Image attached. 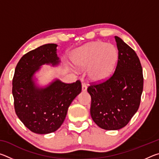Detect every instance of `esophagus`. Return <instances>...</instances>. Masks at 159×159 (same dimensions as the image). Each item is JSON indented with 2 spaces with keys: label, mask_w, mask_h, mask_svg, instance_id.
<instances>
[{
  "label": "esophagus",
  "mask_w": 159,
  "mask_h": 159,
  "mask_svg": "<svg viewBox=\"0 0 159 159\" xmlns=\"http://www.w3.org/2000/svg\"><path fill=\"white\" fill-rule=\"evenodd\" d=\"M87 90V86L85 84V83H82V91L83 92H85Z\"/></svg>",
  "instance_id": "34e87169"
}]
</instances>
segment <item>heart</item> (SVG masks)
<instances>
[{"instance_id":"heart-1","label":"heart","mask_w":159,"mask_h":159,"mask_svg":"<svg viewBox=\"0 0 159 159\" xmlns=\"http://www.w3.org/2000/svg\"><path fill=\"white\" fill-rule=\"evenodd\" d=\"M118 50L114 45L104 42L90 43L74 51L71 61L79 69L88 68L91 81L100 83L111 77L116 66Z\"/></svg>"}]
</instances>
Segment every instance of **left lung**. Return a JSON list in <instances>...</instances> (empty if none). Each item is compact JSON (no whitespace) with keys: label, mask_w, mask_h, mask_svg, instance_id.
Segmentation results:
<instances>
[{"label":"left lung","mask_w":159,"mask_h":159,"mask_svg":"<svg viewBox=\"0 0 159 159\" xmlns=\"http://www.w3.org/2000/svg\"><path fill=\"white\" fill-rule=\"evenodd\" d=\"M118 59L114 74L98 85H91L90 115L99 128L119 130L128 124L138 111L143 90V74L136 52L115 36Z\"/></svg>","instance_id":"obj_1"}]
</instances>
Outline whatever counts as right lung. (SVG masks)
Listing matches in <instances>:
<instances>
[{
    "instance_id": "obj_1",
    "label": "right lung",
    "mask_w": 159,
    "mask_h": 159,
    "mask_svg": "<svg viewBox=\"0 0 159 159\" xmlns=\"http://www.w3.org/2000/svg\"><path fill=\"white\" fill-rule=\"evenodd\" d=\"M57 45H41L20 59L12 80L16 114L26 128L37 134H48L62 124L69 107L81 92V83H64L56 79L45 87L37 85L35 74L43 64L59 65Z\"/></svg>"
}]
</instances>
